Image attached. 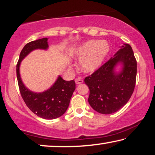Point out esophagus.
I'll return each instance as SVG.
<instances>
[{
	"mask_svg": "<svg viewBox=\"0 0 155 155\" xmlns=\"http://www.w3.org/2000/svg\"><path fill=\"white\" fill-rule=\"evenodd\" d=\"M82 82H83V79H82V78L81 77H78L75 79V83L77 84H80L82 83Z\"/></svg>",
	"mask_w": 155,
	"mask_h": 155,
	"instance_id": "esophagus-1",
	"label": "esophagus"
}]
</instances>
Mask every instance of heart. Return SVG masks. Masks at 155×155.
Instances as JSON below:
<instances>
[{"label":"heart","mask_w":155,"mask_h":155,"mask_svg":"<svg viewBox=\"0 0 155 155\" xmlns=\"http://www.w3.org/2000/svg\"><path fill=\"white\" fill-rule=\"evenodd\" d=\"M109 52L107 42L90 40L75 50L74 56L80 60L79 67L84 73L94 71L101 65Z\"/></svg>","instance_id":"1"}]
</instances>
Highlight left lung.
<instances>
[{
	"label": "left lung",
	"instance_id": "1",
	"mask_svg": "<svg viewBox=\"0 0 155 155\" xmlns=\"http://www.w3.org/2000/svg\"><path fill=\"white\" fill-rule=\"evenodd\" d=\"M118 62L124 65L120 74L114 73ZM137 75V61L129 44L124 46L92 75L84 78L90 89L88 101L95 111L111 114L118 111L130 99L134 91Z\"/></svg>",
	"mask_w": 155,
	"mask_h": 155
}]
</instances>
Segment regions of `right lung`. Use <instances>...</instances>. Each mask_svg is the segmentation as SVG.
Returning a JSON list of instances; mask_svg holds the SVG:
<instances>
[{"label":"right lung","mask_w":155,"mask_h":155,"mask_svg":"<svg viewBox=\"0 0 155 155\" xmlns=\"http://www.w3.org/2000/svg\"><path fill=\"white\" fill-rule=\"evenodd\" d=\"M48 39H37L27 43L21 51L16 72L21 96L27 107L36 115L44 119H54L60 117L66 111L71 98L75 90L74 80L66 81L59 76L50 89L41 93H35L25 87L20 75V64L23 58L31 51L48 48Z\"/></svg>","instance_id":"right-lung-1"}]
</instances>
